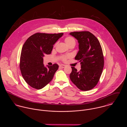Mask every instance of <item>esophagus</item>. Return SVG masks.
Listing matches in <instances>:
<instances>
[{
    "instance_id": "obj_1",
    "label": "esophagus",
    "mask_w": 127,
    "mask_h": 127,
    "mask_svg": "<svg viewBox=\"0 0 127 127\" xmlns=\"http://www.w3.org/2000/svg\"><path fill=\"white\" fill-rule=\"evenodd\" d=\"M60 67H61V68H64V67H65V65L64 64H61V65H60Z\"/></svg>"
}]
</instances>
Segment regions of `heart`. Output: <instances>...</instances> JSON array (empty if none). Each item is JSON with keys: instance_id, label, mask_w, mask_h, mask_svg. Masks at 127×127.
<instances>
[{"instance_id": "heart-1", "label": "heart", "mask_w": 127, "mask_h": 127, "mask_svg": "<svg viewBox=\"0 0 127 127\" xmlns=\"http://www.w3.org/2000/svg\"><path fill=\"white\" fill-rule=\"evenodd\" d=\"M64 42H65V44L68 46H70V45H72V44H75V39L71 36L66 37L64 39ZM69 57V56H64V57H63V60L65 61H66L67 58H68Z\"/></svg>"}]
</instances>
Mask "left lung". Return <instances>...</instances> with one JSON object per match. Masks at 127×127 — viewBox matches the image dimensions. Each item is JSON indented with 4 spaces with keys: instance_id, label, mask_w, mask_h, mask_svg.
Returning a JSON list of instances; mask_svg holds the SVG:
<instances>
[{
    "instance_id": "left-lung-1",
    "label": "left lung",
    "mask_w": 127,
    "mask_h": 127,
    "mask_svg": "<svg viewBox=\"0 0 127 127\" xmlns=\"http://www.w3.org/2000/svg\"><path fill=\"white\" fill-rule=\"evenodd\" d=\"M69 34L78 40L79 50L75 59L81 64L80 71L71 67L70 79L80 90L90 91L96 86L103 71L104 60L101 46L97 37L89 31Z\"/></svg>"
}]
</instances>
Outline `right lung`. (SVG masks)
<instances>
[{
    "instance_id": "1",
    "label": "right lung",
    "mask_w": 127,
    "mask_h": 127,
    "mask_svg": "<svg viewBox=\"0 0 127 127\" xmlns=\"http://www.w3.org/2000/svg\"><path fill=\"white\" fill-rule=\"evenodd\" d=\"M64 33H36L24 43L20 55V69L25 82L32 88L40 90L52 80L59 65L43 64V57L50 54L53 45Z\"/></svg>"
}]
</instances>
